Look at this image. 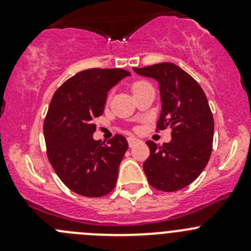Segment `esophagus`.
I'll list each match as a JSON object with an SVG mask.
<instances>
[{
  "instance_id": "34e87169",
  "label": "esophagus",
  "mask_w": 251,
  "mask_h": 251,
  "mask_svg": "<svg viewBox=\"0 0 251 251\" xmlns=\"http://www.w3.org/2000/svg\"><path fill=\"white\" fill-rule=\"evenodd\" d=\"M137 142H138V139L134 138V137H129V138H128V145H129V147H133Z\"/></svg>"
}]
</instances>
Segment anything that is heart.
<instances>
[{
	"mask_svg": "<svg viewBox=\"0 0 251 251\" xmlns=\"http://www.w3.org/2000/svg\"><path fill=\"white\" fill-rule=\"evenodd\" d=\"M146 85H150V84L147 83V81H143V80H138V81H134V83L132 84V92H137L138 89H141V88H143V86Z\"/></svg>",
	"mask_w": 251,
	"mask_h": 251,
	"instance_id": "b5f03b06",
	"label": "heart"
}]
</instances>
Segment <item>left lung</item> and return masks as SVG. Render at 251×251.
Returning <instances> with one entry per match:
<instances>
[{
  "label": "left lung",
  "instance_id": "obj_1",
  "mask_svg": "<svg viewBox=\"0 0 251 251\" xmlns=\"http://www.w3.org/2000/svg\"><path fill=\"white\" fill-rule=\"evenodd\" d=\"M133 70L158 81L162 110L157 130L172 129L168 143L146 142L150 157L143 163L145 174L158 191H178L200 176L211 157L214 117L207 98L194 77L172 63Z\"/></svg>",
  "mask_w": 251,
  "mask_h": 251
}]
</instances>
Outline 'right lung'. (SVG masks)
I'll return each mask as SVG.
<instances>
[{"instance_id": "1", "label": "right lung", "mask_w": 251, "mask_h": 251, "mask_svg": "<svg viewBox=\"0 0 251 251\" xmlns=\"http://www.w3.org/2000/svg\"><path fill=\"white\" fill-rule=\"evenodd\" d=\"M128 75L124 69H88L52 95L44 121L46 153L59 178L75 194L101 197L115 187L128 142L121 134L106 143L95 141L94 119L103 114L108 92Z\"/></svg>"}]
</instances>
